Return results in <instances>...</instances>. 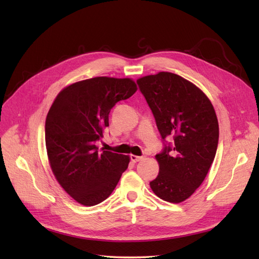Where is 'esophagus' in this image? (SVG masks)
<instances>
[{"label":"esophagus","instance_id":"obj_1","mask_svg":"<svg viewBox=\"0 0 259 259\" xmlns=\"http://www.w3.org/2000/svg\"><path fill=\"white\" fill-rule=\"evenodd\" d=\"M142 159H143L142 156L134 155V154H132V155H131V161H132V162H134V163H136V162H139V161L142 160Z\"/></svg>","mask_w":259,"mask_h":259}]
</instances>
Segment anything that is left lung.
<instances>
[{"instance_id": "obj_1", "label": "left lung", "mask_w": 259, "mask_h": 259, "mask_svg": "<svg viewBox=\"0 0 259 259\" xmlns=\"http://www.w3.org/2000/svg\"><path fill=\"white\" fill-rule=\"evenodd\" d=\"M137 84L164 142L155 155L159 175L150 187L164 201L183 202L201 186L215 158L219 128L213 105L197 86L175 73L147 75ZM167 137L174 142L168 143Z\"/></svg>"}]
</instances>
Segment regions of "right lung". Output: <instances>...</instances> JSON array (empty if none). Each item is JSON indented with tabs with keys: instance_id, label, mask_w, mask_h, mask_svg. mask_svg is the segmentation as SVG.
I'll return each instance as SVG.
<instances>
[{
	"instance_id": "1",
	"label": "right lung",
	"mask_w": 259,
	"mask_h": 259,
	"mask_svg": "<svg viewBox=\"0 0 259 259\" xmlns=\"http://www.w3.org/2000/svg\"><path fill=\"white\" fill-rule=\"evenodd\" d=\"M137 91L131 79L97 76L62 90L45 122V144L53 173L65 191L86 206L112 193L127 155L98 149L109 126V113L117 101Z\"/></svg>"
}]
</instances>
